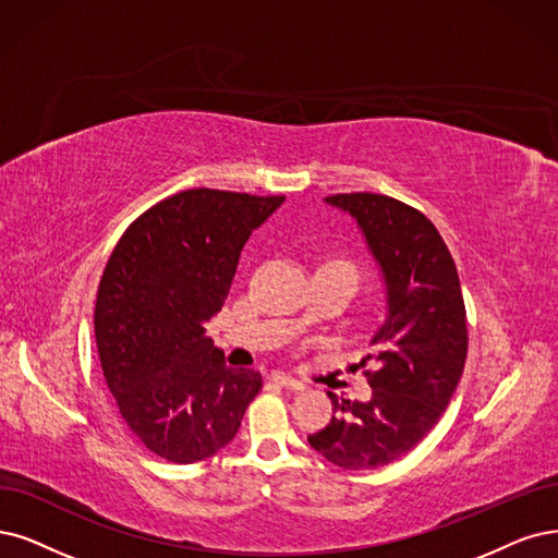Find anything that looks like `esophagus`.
Masks as SVG:
<instances>
[{
  "label": "esophagus",
  "mask_w": 558,
  "mask_h": 558,
  "mask_svg": "<svg viewBox=\"0 0 558 558\" xmlns=\"http://www.w3.org/2000/svg\"><path fill=\"white\" fill-rule=\"evenodd\" d=\"M274 381H276L278 386H282V388H290V390H303V388H305L303 381H299V379H294V377H287V375H282V373H276V375H274Z\"/></svg>",
  "instance_id": "obj_1"
}]
</instances>
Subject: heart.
<instances>
[{
  "mask_svg": "<svg viewBox=\"0 0 558 558\" xmlns=\"http://www.w3.org/2000/svg\"><path fill=\"white\" fill-rule=\"evenodd\" d=\"M328 264H333V266H342V268H347V271H352V274L359 278V274H356V266H354L352 262H342V259H336V262H328Z\"/></svg>",
  "mask_w": 558,
  "mask_h": 558,
  "instance_id": "obj_1",
  "label": "heart"
}]
</instances>
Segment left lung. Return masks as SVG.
I'll return each instance as SVG.
<instances>
[{"label": "left lung", "instance_id": "left-lung-1", "mask_svg": "<svg viewBox=\"0 0 558 558\" xmlns=\"http://www.w3.org/2000/svg\"><path fill=\"white\" fill-rule=\"evenodd\" d=\"M356 220L381 268L386 319L369 340L373 398L328 393L333 418L307 437L342 469H377L402 458L437 425L466 361V311L456 262L437 227L414 206L375 193L326 197Z\"/></svg>", "mask_w": 558, "mask_h": 558}]
</instances>
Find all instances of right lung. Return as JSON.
<instances>
[{"instance_id": "right-lung-1", "label": "right lung", "mask_w": 558, "mask_h": 558, "mask_svg": "<svg viewBox=\"0 0 558 558\" xmlns=\"http://www.w3.org/2000/svg\"><path fill=\"white\" fill-rule=\"evenodd\" d=\"M282 202L183 191L114 245L96 296L98 359L121 418L162 460L211 458L259 393L262 375L225 365L206 322L230 294L245 241Z\"/></svg>"}]
</instances>
